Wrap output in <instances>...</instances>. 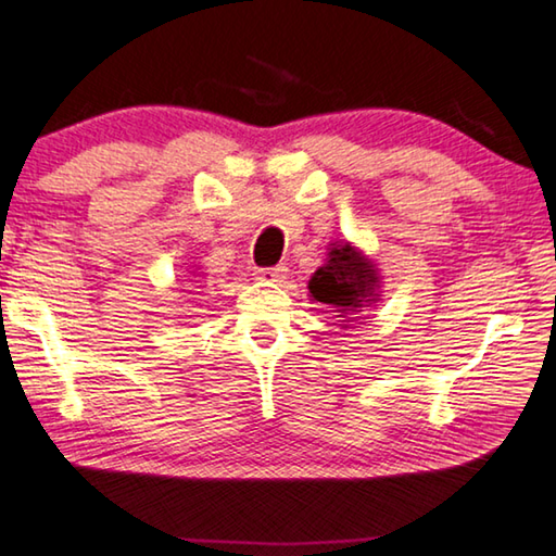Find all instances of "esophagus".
Returning <instances> with one entry per match:
<instances>
[{"label": "esophagus", "instance_id": "obj_1", "mask_svg": "<svg viewBox=\"0 0 556 556\" xmlns=\"http://www.w3.org/2000/svg\"><path fill=\"white\" fill-rule=\"evenodd\" d=\"M286 263H278V266H268V268H258L256 270V278L258 280H266V283H278V280L286 278Z\"/></svg>", "mask_w": 556, "mask_h": 556}]
</instances>
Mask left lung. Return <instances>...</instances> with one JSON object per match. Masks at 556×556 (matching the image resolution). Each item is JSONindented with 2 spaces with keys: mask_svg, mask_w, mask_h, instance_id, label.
<instances>
[{
  "mask_svg": "<svg viewBox=\"0 0 556 556\" xmlns=\"http://www.w3.org/2000/svg\"><path fill=\"white\" fill-rule=\"evenodd\" d=\"M378 273L374 263L364 258L349 243H339L329 251V258L309 280V293L317 303L332 307L342 323H354L362 307L374 303Z\"/></svg>",
  "mask_w": 556,
  "mask_h": 556,
  "instance_id": "8db88e82",
  "label": "left lung"
}]
</instances>
